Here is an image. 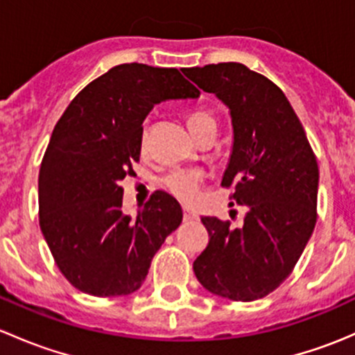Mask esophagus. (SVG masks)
I'll return each instance as SVG.
<instances>
[{"label": "esophagus", "mask_w": 355, "mask_h": 355, "mask_svg": "<svg viewBox=\"0 0 355 355\" xmlns=\"http://www.w3.org/2000/svg\"><path fill=\"white\" fill-rule=\"evenodd\" d=\"M196 220H199L198 214H196L194 211H191V209H187V207H184V221H196Z\"/></svg>", "instance_id": "obj_1"}]
</instances>
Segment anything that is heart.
Returning <instances> with one entry per match:
<instances>
[{"label": "heart", "instance_id": "1", "mask_svg": "<svg viewBox=\"0 0 355 355\" xmlns=\"http://www.w3.org/2000/svg\"><path fill=\"white\" fill-rule=\"evenodd\" d=\"M209 123H216V121L209 113H204V111H194L187 118V125L192 135L198 134L200 128ZM163 184L175 198L184 200V202H192L198 198L199 187L202 184V173L196 170H175L164 177Z\"/></svg>", "mask_w": 355, "mask_h": 355}]
</instances>
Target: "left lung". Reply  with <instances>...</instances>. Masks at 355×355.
<instances>
[{"label":"left lung","instance_id":"obj_1","mask_svg":"<svg viewBox=\"0 0 355 355\" xmlns=\"http://www.w3.org/2000/svg\"><path fill=\"white\" fill-rule=\"evenodd\" d=\"M228 108L234 144L221 185L247 207L244 225L202 216L209 244L194 261L199 284L230 300L266 297L284 284L314 225L320 170L287 96L242 63L185 68Z\"/></svg>","mask_w":355,"mask_h":355}]
</instances>
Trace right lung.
<instances>
[{"instance_id":"right-lung-1","label":"right lung","mask_w":355,"mask_h":355,"mask_svg":"<svg viewBox=\"0 0 355 355\" xmlns=\"http://www.w3.org/2000/svg\"><path fill=\"white\" fill-rule=\"evenodd\" d=\"M200 92L177 68L123 63L85 85L51 134L39 170V225L63 277L96 297L141 288L155 254L182 223L177 199L157 191L132 218L120 182L139 161L142 123L168 99Z\"/></svg>"}]
</instances>
